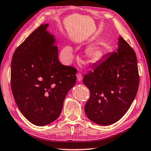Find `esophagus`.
Returning a JSON list of instances; mask_svg holds the SVG:
<instances>
[{
    "mask_svg": "<svg viewBox=\"0 0 151 151\" xmlns=\"http://www.w3.org/2000/svg\"><path fill=\"white\" fill-rule=\"evenodd\" d=\"M76 77H77V81L78 82H81L83 80V76L81 74L78 73L77 75H76Z\"/></svg>",
    "mask_w": 151,
    "mask_h": 151,
    "instance_id": "esophagus-1",
    "label": "esophagus"
}]
</instances>
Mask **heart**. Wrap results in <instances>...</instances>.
<instances>
[{
	"instance_id": "heart-1",
	"label": "heart",
	"mask_w": 151,
	"mask_h": 151,
	"mask_svg": "<svg viewBox=\"0 0 151 151\" xmlns=\"http://www.w3.org/2000/svg\"><path fill=\"white\" fill-rule=\"evenodd\" d=\"M73 52V48L70 46H67L65 48V53H64V58L66 60H68L70 58V54ZM87 55L92 61H96L100 58L102 55L101 48L98 45H93L90 47L87 50Z\"/></svg>"
}]
</instances>
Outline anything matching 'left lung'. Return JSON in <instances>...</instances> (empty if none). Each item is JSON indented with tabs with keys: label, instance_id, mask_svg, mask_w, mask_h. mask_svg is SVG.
Wrapping results in <instances>:
<instances>
[{
	"label": "left lung",
	"instance_id": "8db88e82",
	"mask_svg": "<svg viewBox=\"0 0 151 151\" xmlns=\"http://www.w3.org/2000/svg\"><path fill=\"white\" fill-rule=\"evenodd\" d=\"M89 99L85 106L86 115L101 125H109L126 113L138 92L139 75L136 55L119 37L116 51L94 65L83 77Z\"/></svg>",
	"mask_w": 151,
	"mask_h": 151
}]
</instances>
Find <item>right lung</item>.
I'll return each instance as SVG.
<instances>
[{"instance_id":"add662e5","label":"right lung","mask_w":151,"mask_h":151,"mask_svg":"<svg viewBox=\"0 0 151 151\" xmlns=\"http://www.w3.org/2000/svg\"><path fill=\"white\" fill-rule=\"evenodd\" d=\"M42 24L17 47L11 61V90L18 109L32 124L44 126L59 117L76 70L62 64L54 36Z\"/></svg>"}]
</instances>
